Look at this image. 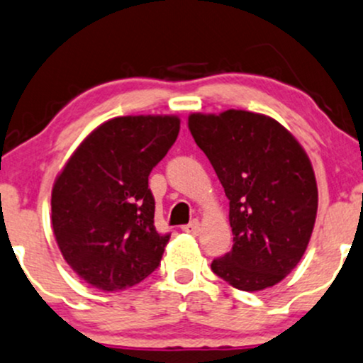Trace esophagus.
<instances>
[{"label": "esophagus", "instance_id": "esophagus-1", "mask_svg": "<svg viewBox=\"0 0 363 363\" xmlns=\"http://www.w3.org/2000/svg\"><path fill=\"white\" fill-rule=\"evenodd\" d=\"M183 232H186V234H191V235H196L200 232V222L199 220H191L189 225H183L182 227Z\"/></svg>", "mask_w": 363, "mask_h": 363}]
</instances>
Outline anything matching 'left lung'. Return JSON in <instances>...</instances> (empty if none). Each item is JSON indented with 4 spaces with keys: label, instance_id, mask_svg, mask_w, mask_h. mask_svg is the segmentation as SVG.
Returning <instances> with one entry per match:
<instances>
[{
    "label": "left lung",
    "instance_id": "1",
    "mask_svg": "<svg viewBox=\"0 0 363 363\" xmlns=\"http://www.w3.org/2000/svg\"><path fill=\"white\" fill-rule=\"evenodd\" d=\"M189 129L229 199L230 252L212 271L242 291L283 281L301 261L318 210L315 172L301 145L269 116L229 109L190 114Z\"/></svg>",
    "mask_w": 363,
    "mask_h": 363
}]
</instances>
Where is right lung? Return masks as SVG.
<instances>
[{"instance_id": "right-lung-1", "label": "right lung", "mask_w": 363, "mask_h": 363, "mask_svg": "<svg viewBox=\"0 0 363 363\" xmlns=\"http://www.w3.org/2000/svg\"><path fill=\"white\" fill-rule=\"evenodd\" d=\"M177 116H123L80 143L52 190L58 249L86 283L119 291L160 266L169 234L155 227L151 169L177 141Z\"/></svg>"}]
</instances>
